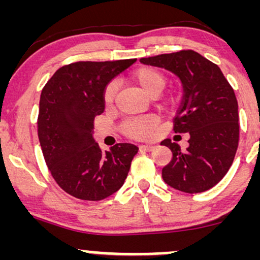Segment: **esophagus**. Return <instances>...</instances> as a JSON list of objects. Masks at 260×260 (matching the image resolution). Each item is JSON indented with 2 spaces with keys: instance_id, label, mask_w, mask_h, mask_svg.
I'll return each instance as SVG.
<instances>
[{
  "instance_id": "34e87169",
  "label": "esophagus",
  "mask_w": 260,
  "mask_h": 260,
  "mask_svg": "<svg viewBox=\"0 0 260 260\" xmlns=\"http://www.w3.org/2000/svg\"><path fill=\"white\" fill-rule=\"evenodd\" d=\"M155 149V147L154 145H150V144H147V145H140L139 147V150H142V151H153Z\"/></svg>"
}]
</instances>
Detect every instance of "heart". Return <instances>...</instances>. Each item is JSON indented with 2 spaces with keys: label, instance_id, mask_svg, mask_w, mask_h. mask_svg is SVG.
Wrapping results in <instances>:
<instances>
[{
  "label": "heart",
  "instance_id": "1",
  "mask_svg": "<svg viewBox=\"0 0 260 260\" xmlns=\"http://www.w3.org/2000/svg\"><path fill=\"white\" fill-rule=\"evenodd\" d=\"M132 79L139 86L140 90L149 98H156L162 91V89L165 88L166 83H168V78H166L165 74L161 72V71L156 70V68L150 67L137 70L132 74ZM116 91H117L116 83L111 82L106 85L103 95L104 104L106 106H111L113 104ZM176 104H177V98L170 96L166 100H164L160 104V106L164 107V109H172V107L176 106ZM155 126H156V122H155L154 118H134V120L127 121L123 124V127H122V131L129 138L144 139L154 133Z\"/></svg>",
  "mask_w": 260,
  "mask_h": 260
}]
</instances>
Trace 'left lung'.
Returning <instances> with one entry per match:
<instances>
[{
    "mask_svg": "<svg viewBox=\"0 0 260 260\" xmlns=\"http://www.w3.org/2000/svg\"><path fill=\"white\" fill-rule=\"evenodd\" d=\"M181 79L182 103L175 117L176 133H188V148L165 139L172 159L162 169L165 183L184 193H201L222 180L234 162L240 138L238 104L219 67L198 52L182 50L140 58Z\"/></svg>",
    "mask_w": 260,
    "mask_h": 260,
    "instance_id": "8db88e82",
    "label": "left lung"
}]
</instances>
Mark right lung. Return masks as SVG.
I'll return each instance as SVG.
<instances>
[{"label":"right lung","mask_w":260,"mask_h":260,"mask_svg":"<svg viewBox=\"0 0 260 260\" xmlns=\"http://www.w3.org/2000/svg\"><path fill=\"white\" fill-rule=\"evenodd\" d=\"M136 61L76 62L56 71L44 86L39 140L52 177L68 194L96 202L123 186L138 148L118 143L104 153L92 137V123L105 110L106 85Z\"/></svg>","instance_id":"right-lung-1"}]
</instances>
